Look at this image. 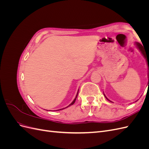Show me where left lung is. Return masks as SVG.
Wrapping results in <instances>:
<instances>
[{"label":"left lung","instance_id":"obj_1","mask_svg":"<svg viewBox=\"0 0 149 149\" xmlns=\"http://www.w3.org/2000/svg\"><path fill=\"white\" fill-rule=\"evenodd\" d=\"M135 44L136 45L137 47V48L139 49V50L141 52V53H142V55H143V56L145 57L146 59L147 60L148 58H147V56H146V55H147V54H146V52H145V49H144V48H143V46L142 45H141V43H138V42H136V43H135ZM148 81H149V65H148ZM104 96H105V95H104ZM105 97H106V96H105ZM106 98L107 99V100H108V99H107L106 97Z\"/></svg>","mask_w":149,"mask_h":149}]
</instances>
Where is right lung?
I'll list each match as a JSON object with an SVG mask.
<instances>
[{
  "instance_id": "add662e5",
  "label": "right lung",
  "mask_w": 149,
  "mask_h": 149,
  "mask_svg": "<svg viewBox=\"0 0 149 149\" xmlns=\"http://www.w3.org/2000/svg\"><path fill=\"white\" fill-rule=\"evenodd\" d=\"M78 91H79V89H78ZM78 94V93H77V94H76V97H75V98H74V100L73 101V102H72L68 106H67L66 107H69V106H71V105H73V104H74V102H75V101H76V98H77ZM66 107H65V108H66ZM65 108H63V109H65ZM61 109H60V110H61Z\"/></svg>"
}]
</instances>
